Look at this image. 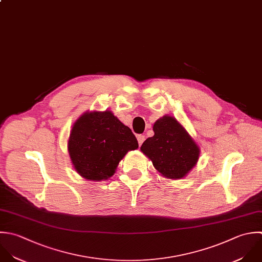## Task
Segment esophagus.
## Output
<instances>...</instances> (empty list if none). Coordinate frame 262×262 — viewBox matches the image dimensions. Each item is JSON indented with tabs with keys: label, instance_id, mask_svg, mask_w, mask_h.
<instances>
[{
	"label": "esophagus",
	"instance_id": "1",
	"mask_svg": "<svg viewBox=\"0 0 262 262\" xmlns=\"http://www.w3.org/2000/svg\"><path fill=\"white\" fill-rule=\"evenodd\" d=\"M137 139H138L139 145L141 146V145L144 143V141H145V136H144V135H138V136H137Z\"/></svg>",
	"mask_w": 262,
	"mask_h": 262
}]
</instances>
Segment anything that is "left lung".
I'll use <instances>...</instances> for the list:
<instances>
[{
    "label": "left lung",
    "mask_w": 262,
    "mask_h": 262,
    "mask_svg": "<svg viewBox=\"0 0 262 262\" xmlns=\"http://www.w3.org/2000/svg\"><path fill=\"white\" fill-rule=\"evenodd\" d=\"M154 136L148 138L141 151L164 178L181 180L196 165L200 149L185 127L172 116L155 121Z\"/></svg>",
    "instance_id": "1"
}]
</instances>
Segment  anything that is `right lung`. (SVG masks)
I'll use <instances>...</instances> for the list:
<instances>
[{"instance_id":"obj_1","label":"right lung","mask_w":262,"mask_h":262,"mask_svg":"<svg viewBox=\"0 0 262 262\" xmlns=\"http://www.w3.org/2000/svg\"><path fill=\"white\" fill-rule=\"evenodd\" d=\"M67 147L77 173L99 182L111 178L119 161L139 144L132 129L106 110L83 113L72 125Z\"/></svg>"}]
</instances>
